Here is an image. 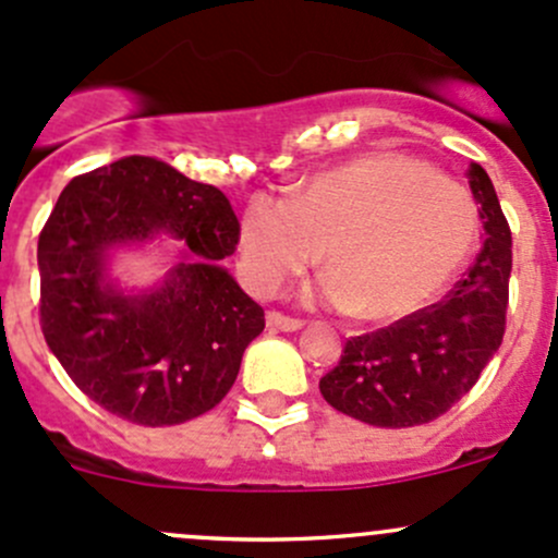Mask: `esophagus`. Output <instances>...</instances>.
<instances>
[{
    "instance_id": "1",
    "label": "esophagus",
    "mask_w": 558,
    "mask_h": 558,
    "mask_svg": "<svg viewBox=\"0 0 558 558\" xmlns=\"http://www.w3.org/2000/svg\"><path fill=\"white\" fill-rule=\"evenodd\" d=\"M267 326H269V329H278V331H300L305 324H302L300 318H291V315L269 311L267 313Z\"/></svg>"
}]
</instances>
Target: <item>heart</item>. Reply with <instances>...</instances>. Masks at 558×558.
Here are the masks:
<instances>
[{
	"instance_id": "heart-1",
	"label": "heart",
	"mask_w": 558,
	"mask_h": 558,
	"mask_svg": "<svg viewBox=\"0 0 558 558\" xmlns=\"http://www.w3.org/2000/svg\"><path fill=\"white\" fill-rule=\"evenodd\" d=\"M481 229L470 189L397 150L318 172L291 199L256 194L240 221L253 291L269 294L318 262L324 305L388 324L421 311L464 267Z\"/></svg>"
}]
</instances>
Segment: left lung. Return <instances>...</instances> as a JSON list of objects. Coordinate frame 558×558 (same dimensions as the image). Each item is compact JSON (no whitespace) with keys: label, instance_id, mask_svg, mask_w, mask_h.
I'll return each instance as SVG.
<instances>
[{"label":"left lung","instance_id":"left-lung-1","mask_svg":"<svg viewBox=\"0 0 558 558\" xmlns=\"http://www.w3.org/2000/svg\"><path fill=\"white\" fill-rule=\"evenodd\" d=\"M466 174L486 232L481 253L442 302L345 342L318 384L340 413L386 429L429 424L477 384L502 345L513 240L486 170L470 165Z\"/></svg>","mask_w":558,"mask_h":558}]
</instances>
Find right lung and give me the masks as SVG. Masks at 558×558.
I'll return each mask as SVG.
<instances>
[{"mask_svg": "<svg viewBox=\"0 0 558 558\" xmlns=\"http://www.w3.org/2000/svg\"><path fill=\"white\" fill-rule=\"evenodd\" d=\"M159 233L183 239L184 258L156 290L126 295L109 278V256ZM238 243L227 196L165 161L126 156L77 174L37 243L45 342L118 418L172 426L207 413L264 329V311L221 264Z\"/></svg>", "mask_w": 558, "mask_h": 558, "instance_id": "obj_1", "label": "right lung"}]
</instances>
